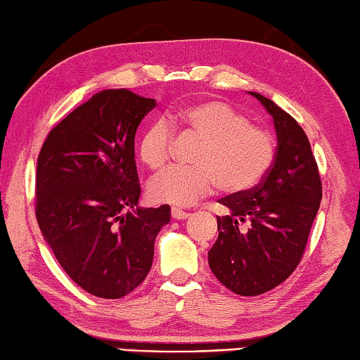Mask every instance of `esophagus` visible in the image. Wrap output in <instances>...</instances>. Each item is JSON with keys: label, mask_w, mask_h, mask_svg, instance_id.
<instances>
[{"label": "esophagus", "mask_w": 360, "mask_h": 360, "mask_svg": "<svg viewBox=\"0 0 360 360\" xmlns=\"http://www.w3.org/2000/svg\"><path fill=\"white\" fill-rule=\"evenodd\" d=\"M171 214H172L174 219H186V218H189L188 212H183V210L175 208V207L171 210Z\"/></svg>", "instance_id": "34e87169"}]
</instances>
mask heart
<instances>
[{"mask_svg":"<svg viewBox=\"0 0 360 360\" xmlns=\"http://www.w3.org/2000/svg\"><path fill=\"white\" fill-rule=\"evenodd\" d=\"M174 128L202 139L195 166L171 167L150 181L155 202L189 207L214 191L238 194L254 188L276 160V141L226 101L200 100L167 111L142 133L139 158L152 171L165 169L171 158Z\"/></svg>","mask_w":360,"mask_h":360,"instance_id":"obj_1","label":"heart"}]
</instances>
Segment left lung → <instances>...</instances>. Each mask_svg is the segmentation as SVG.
<instances>
[{
  "label": "left lung",
  "mask_w": 360,
  "mask_h": 360,
  "mask_svg": "<svg viewBox=\"0 0 360 360\" xmlns=\"http://www.w3.org/2000/svg\"><path fill=\"white\" fill-rule=\"evenodd\" d=\"M273 116L274 165L259 185L219 199L218 240L208 264L224 287L241 296L273 290L300 264L321 202V179L301 125L273 100L250 92Z\"/></svg>",
  "instance_id": "8db88e82"
}]
</instances>
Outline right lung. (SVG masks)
Returning a JSON list of instances; mask_svg holds the SVG:
<instances>
[{
	"mask_svg": "<svg viewBox=\"0 0 360 360\" xmlns=\"http://www.w3.org/2000/svg\"><path fill=\"white\" fill-rule=\"evenodd\" d=\"M157 106L106 89L46 136L37 158L36 218L70 279L94 296L119 300L146 279L155 238L171 208H139L134 134Z\"/></svg>",
	"mask_w": 360,
	"mask_h": 360,
	"instance_id": "right-lung-1",
	"label": "right lung"
}]
</instances>
